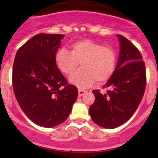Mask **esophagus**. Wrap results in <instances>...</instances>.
Returning <instances> with one entry per match:
<instances>
[{
    "label": "esophagus",
    "mask_w": 158,
    "mask_h": 158,
    "mask_svg": "<svg viewBox=\"0 0 158 158\" xmlns=\"http://www.w3.org/2000/svg\"><path fill=\"white\" fill-rule=\"evenodd\" d=\"M87 91L84 90V89H79V96L81 97L83 95H85V93H86Z\"/></svg>",
    "instance_id": "34e87169"
}]
</instances>
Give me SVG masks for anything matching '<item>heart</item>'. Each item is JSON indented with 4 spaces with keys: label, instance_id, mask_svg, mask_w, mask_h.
Here are the masks:
<instances>
[{
    "label": "heart",
    "instance_id": "heart-1",
    "mask_svg": "<svg viewBox=\"0 0 158 158\" xmlns=\"http://www.w3.org/2000/svg\"><path fill=\"white\" fill-rule=\"evenodd\" d=\"M57 68L70 76L79 66H82L70 78L73 84L85 88L94 82L104 83L111 77L115 69L116 54L110 46L89 39H82L70 45V52L65 48L59 49L55 55Z\"/></svg>",
    "mask_w": 158,
    "mask_h": 158
}]
</instances>
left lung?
I'll return each instance as SVG.
<instances>
[{"mask_svg":"<svg viewBox=\"0 0 158 158\" xmlns=\"http://www.w3.org/2000/svg\"><path fill=\"white\" fill-rule=\"evenodd\" d=\"M120 54L114 73L103 89L109 87L107 94L93 90L95 100L89 108L92 121L106 128L123 125L133 115L145 91V63L139 49L122 35Z\"/></svg>","mask_w":158,"mask_h":158,"instance_id":"1","label":"left lung"}]
</instances>
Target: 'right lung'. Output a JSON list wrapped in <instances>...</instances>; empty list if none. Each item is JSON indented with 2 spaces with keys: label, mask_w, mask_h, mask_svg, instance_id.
I'll return each instance as SVG.
<instances>
[{
  "label": "right lung",
  "mask_w": 158,
  "mask_h": 158,
  "mask_svg": "<svg viewBox=\"0 0 158 158\" xmlns=\"http://www.w3.org/2000/svg\"><path fill=\"white\" fill-rule=\"evenodd\" d=\"M62 34L40 33L16 53L12 84L19 106L36 125L52 128L66 120L78 97L55 63Z\"/></svg>",
  "instance_id": "right-lung-1"
}]
</instances>
